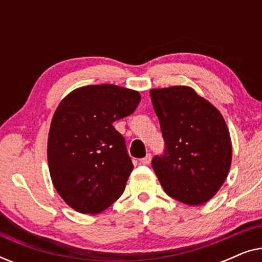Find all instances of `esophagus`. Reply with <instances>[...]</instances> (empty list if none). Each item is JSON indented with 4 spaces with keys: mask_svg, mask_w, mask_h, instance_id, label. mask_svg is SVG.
Instances as JSON below:
<instances>
[{
    "mask_svg": "<svg viewBox=\"0 0 262 262\" xmlns=\"http://www.w3.org/2000/svg\"><path fill=\"white\" fill-rule=\"evenodd\" d=\"M150 161H151V154H146L145 157H143V159L141 160V162L143 164H149Z\"/></svg>",
    "mask_w": 262,
    "mask_h": 262,
    "instance_id": "obj_1",
    "label": "esophagus"
}]
</instances>
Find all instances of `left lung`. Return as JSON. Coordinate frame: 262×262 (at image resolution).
Segmentation results:
<instances>
[{
  "label": "left lung",
  "mask_w": 262,
  "mask_h": 262,
  "mask_svg": "<svg viewBox=\"0 0 262 262\" xmlns=\"http://www.w3.org/2000/svg\"><path fill=\"white\" fill-rule=\"evenodd\" d=\"M164 152L151 161L164 192L187 205L209 202L224 184L232 148L216 107L186 85L151 89Z\"/></svg>",
  "instance_id": "obj_1"
}]
</instances>
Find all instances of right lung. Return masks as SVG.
I'll return each instance as SVG.
<instances>
[{
    "instance_id": "1",
    "label": "right lung",
    "mask_w": 262,
    "mask_h": 262,
    "mask_svg": "<svg viewBox=\"0 0 262 262\" xmlns=\"http://www.w3.org/2000/svg\"><path fill=\"white\" fill-rule=\"evenodd\" d=\"M141 101L138 92L114 84L75 89L53 114L48 141L53 186L70 207L100 213L123 194L134 164L113 126Z\"/></svg>"
}]
</instances>
